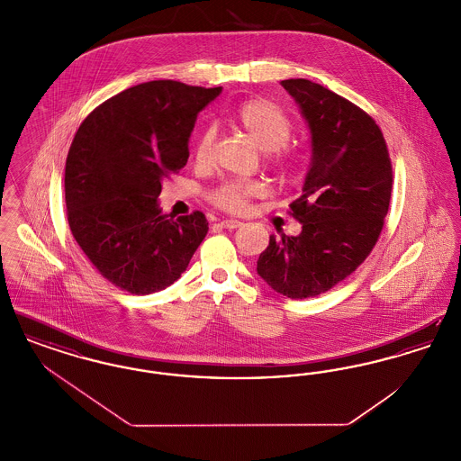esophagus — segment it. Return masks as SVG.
I'll return each instance as SVG.
<instances>
[{
  "mask_svg": "<svg viewBox=\"0 0 461 461\" xmlns=\"http://www.w3.org/2000/svg\"><path fill=\"white\" fill-rule=\"evenodd\" d=\"M222 228H226V230H237V228H240L241 222L237 220H224L220 222Z\"/></svg>",
  "mask_w": 461,
  "mask_h": 461,
  "instance_id": "esophagus-1",
  "label": "esophagus"
}]
</instances>
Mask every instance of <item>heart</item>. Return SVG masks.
Here are the masks:
<instances>
[{"label":"heart","mask_w":461,"mask_h":461,"mask_svg":"<svg viewBox=\"0 0 461 461\" xmlns=\"http://www.w3.org/2000/svg\"><path fill=\"white\" fill-rule=\"evenodd\" d=\"M235 121L245 132L267 152L269 162L278 169H294L297 157L286 150V143L292 138L294 126L285 112L278 109L275 104L254 98L241 104L235 112ZM216 138V130L212 126L205 128L200 134L197 145V160L205 162L212 150ZM263 194V185L258 181H226L220 185L212 194L211 200L214 205L228 212H241L254 197Z\"/></svg>","instance_id":"b5f03b06"}]
</instances>
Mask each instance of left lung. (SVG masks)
<instances>
[{
	"label": "left lung",
	"instance_id": "obj_1",
	"mask_svg": "<svg viewBox=\"0 0 461 461\" xmlns=\"http://www.w3.org/2000/svg\"><path fill=\"white\" fill-rule=\"evenodd\" d=\"M282 86L311 131L303 195L290 203L303 224L297 237H269L258 275L290 299L325 294L363 263L384 228L393 164L384 134L365 110L307 79Z\"/></svg>",
	"mask_w": 461,
	"mask_h": 461
}]
</instances>
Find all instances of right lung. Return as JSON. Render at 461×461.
I'll list each match as a JSON object with an SVG mask.
<instances>
[{
	"label": "right lung",
	"mask_w": 461,
	"mask_h": 461,
	"mask_svg": "<svg viewBox=\"0 0 461 461\" xmlns=\"http://www.w3.org/2000/svg\"><path fill=\"white\" fill-rule=\"evenodd\" d=\"M220 88L160 79L124 89L89 113L66 162L67 221L89 263L134 295L175 284L209 231L195 211L175 220L157 203L188 160L198 112Z\"/></svg>",
	"instance_id": "add662e5"
}]
</instances>
